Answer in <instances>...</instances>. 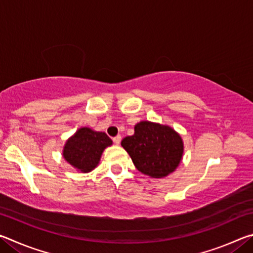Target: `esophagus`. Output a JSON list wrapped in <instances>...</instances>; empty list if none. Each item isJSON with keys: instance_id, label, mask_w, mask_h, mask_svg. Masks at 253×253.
Wrapping results in <instances>:
<instances>
[{"instance_id": "esophagus-1", "label": "esophagus", "mask_w": 253, "mask_h": 253, "mask_svg": "<svg viewBox=\"0 0 253 253\" xmlns=\"http://www.w3.org/2000/svg\"><path fill=\"white\" fill-rule=\"evenodd\" d=\"M113 140H114L115 144L119 145V144H121V140H122V136H121V135H117L116 137H114Z\"/></svg>"}]
</instances>
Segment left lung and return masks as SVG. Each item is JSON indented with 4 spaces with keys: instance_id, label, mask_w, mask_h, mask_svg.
<instances>
[{
    "instance_id": "left-lung-1",
    "label": "left lung",
    "mask_w": 253,
    "mask_h": 253,
    "mask_svg": "<svg viewBox=\"0 0 253 253\" xmlns=\"http://www.w3.org/2000/svg\"><path fill=\"white\" fill-rule=\"evenodd\" d=\"M136 169L153 178L173 173L181 163L183 140L172 127L152 122L135 125L134 135L122 140Z\"/></svg>"
}]
</instances>
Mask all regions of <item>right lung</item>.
<instances>
[{
  "mask_svg": "<svg viewBox=\"0 0 253 253\" xmlns=\"http://www.w3.org/2000/svg\"><path fill=\"white\" fill-rule=\"evenodd\" d=\"M111 144L113 140L105 132L81 127L66 142L63 157L75 169L88 173L99 164L102 152Z\"/></svg>",
  "mask_w": 253,
  "mask_h": 253,
  "instance_id": "right-lung-1",
  "label": "right lung"
}]
</instances>
